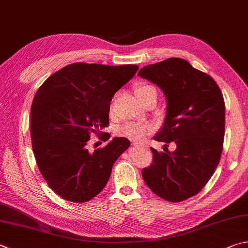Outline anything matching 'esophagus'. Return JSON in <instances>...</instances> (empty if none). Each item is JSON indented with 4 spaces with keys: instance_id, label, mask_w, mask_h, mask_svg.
Here are the masks:
<instances>
[{
    "instance_id": "1",
    "label": "esophagus",
    "mask_w": 248,
    "mask_h": 248,
    "mask_svg": "<svg viewBox=\"0 0 248 248\" xmlns=\"http://www.w3.org/2000/svg\"><path fill=\"white\" fill-rule=\"evenodd\" d=\"M132 145H134V146H141V147H146V148H147V146H146V145H145V144H144V143L133 142V143H132Z\"/></svg>"
}]
</instances>
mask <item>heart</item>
Listing matches in <instances>:
<instances>
[{"label":"heart","instance_id":"b5f03b06","mask_svg":"<svg viewBox=\"0 0 248 248\" xmlns=\"http://www.w3.org/2000/svg\"><path fill=\"white\" fill-rule=\"evenodd\" d=\"M152 90H155V88L150 84H140L136 88V94L140 97ZM152 130L153 125L148 123H125L118 129V134L133 141H140L152 132Z\"/></svg>","mask_w":248,"mask_h":248}]
</instances>
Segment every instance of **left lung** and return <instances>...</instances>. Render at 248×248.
Here are the masks:
<instances>
[{"mask_svg":"<svg viewBox=\"0 0 248 248\" xmlns=\"http://www.w3.org/2000/svg\"><path fill=\"white\" fill-rule=\"evenodd\" d=\"M139 77L158 85L167 110L152 148L153 164L142 170L146 186L161 199L182 202L206 186L219 164L224 138V100L215 80L182 58L143 67ZM175 144L174 151L167 147Z\"/></svg>","mask_w":248,"mask_h":248,"instance_id":"1","label":"left lung"}]
</instances>
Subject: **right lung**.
I'll return each instance as SVG.
<instances>
[{"mask_svg": "<svg viewBox=\"0 0 248 248\" xmlns=\"http://www.w3.org/2000/svg\"><path fill=\"white\" fill-rule=\"evenodd\" d=\"M138 69L75 62L49 76L35 93L30 123L33 154L48 186L64 200L84 202L95 197L130 146L128 139L114 138L93 153L87 148L93 133L104 142L110 138L101 131L108 125L110 101Z\"/></svg>", "mask_w": 248, "mask_h": 248, "instance_id": "add662e5", "label": "right lung"}]
</instances>
